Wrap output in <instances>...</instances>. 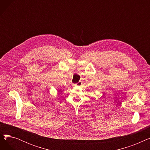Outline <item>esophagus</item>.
<instances>
[{
  "instance_id": "1",
  "label": "esophagus",
  "mask_w": 150,
  "mask_h": 150,
  "mask_svg": "<svg viewBox=\"0 0 150 150\" xmlns=\"http://www.w3.org/2000/svg\"><path fill=\"white\" fill-rule=\"evenodd\" d=\"M81 84H82L81 81H78V83H76L75 85V86H81Z\"/></svg>"
}]
</instances>
